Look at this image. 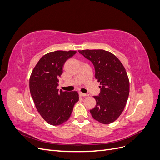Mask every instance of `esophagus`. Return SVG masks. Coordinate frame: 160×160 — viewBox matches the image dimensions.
<instances>
[{
  "instance_id": "1",
  "label": "esophagus",
  "mask_w": 160,
  "mask_h": 160,
  "mask_svg": "<svg viewBox=\"0 0 160 160\" xmlns=\"http://www.w3.org/2000/svg\"><path fill=\"white\" fill-rule=\"evenodd\" d=\"M79 95H80V96H82V97L89 96L88 94H87V93H81V92H79Z\"/></svg>"
}]
</instances>
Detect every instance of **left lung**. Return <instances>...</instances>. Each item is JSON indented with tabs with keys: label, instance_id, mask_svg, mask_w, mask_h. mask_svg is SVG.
<instances>
[{
	"label": "left lung",
	"instance_id": "obj_1",
	"mask_svg": "<svg viewBox=\"0 0 160 160\" xmlns=\"http://www.w3.org/2000/svg\"><path fill=\"white\" fill-rule=\"evenodd\" d=\"M93 64L95 79L100 83V93L94 96L95 107L90 113L96 121L103 124L113 123L126 105L129 93V81L127 72L118 58L102 50L79 51Z\"/></svg>",
	"mask_w": 160,
	"mask_h": 160
}]
</instances>
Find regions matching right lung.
Returning <instances> with one entry per match:
<instances>
[{
    "instance_id": "1",
    "label": "right lung",
    "mask_w": 160,
    "mask_h": 160,
    "mask_svg": "<svg viewBox=\"0 0 160 160\" xmlns=\"http://www.w3.org/2000/svg\"><path fill=\"white\" fill-rule=\"evenodd\" d=\"M75 51H56L42 56L33 69L29 79L31 95L38 112L52 125L69 119L74 105L79 101L77 91H62L57 87L66 61Z\"/></svg>"
}]
</instances>
